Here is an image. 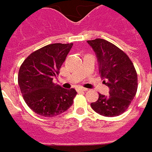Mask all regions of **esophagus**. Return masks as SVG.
<instances>
[{"label":"esophagus","mask_w":152,"mask_h":152,"mask_svg":"<svg viewBox=\"0 0 152 152\" xmlns=\"http://www.w3.org/2000/svg\"><path fill=\"white\" fill-rule=\"evenodd\" d=\"M78 90H79V91H88V89H86V88H84V87H79Z\"/></svg>","instance_id":"34e87169"}]
</instances>
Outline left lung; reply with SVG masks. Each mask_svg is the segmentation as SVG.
Wrapping results in <instances>:
<instances>
[{"instance_id": "1", "label": "left lung", "mask_w": 152, "mask_h": 152, "mask_svg": "<svg viewBox=\"0 0 152 152\" xmlns=\"http://www.w3.org/2000/svg\"><path fill=\"white\" fill-rule=\"evenodd\" d=\"M97 57L103 83L109 87V95L99 94L92 109L105 117H116L124 113L137 91V73L134 64L122 50L103 39L88 40Z\"/></svg>"}]
</instances>
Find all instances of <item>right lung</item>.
<instances>
[{"instance_id": "obj_1", "label": "right lung", "mask_w": 152, "mask_h": 152, "mask_svg": "<svg viewBox=\"0 0 152 152\" xmlns=\"http://www.w3.org/2000/svg\"><path fill=\"white\" fill-rule=\"evenodd\" d=\"M72 46L73 43L45 45L31 53L21 65L18 77L21 93L28 107L38 115L55 117L73 105L76 91L52 82Z\"/></svg>"}]
</instances>
